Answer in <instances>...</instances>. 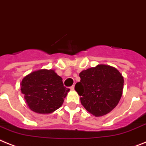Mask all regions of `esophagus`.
<instances>
[{
    "mask_svg": "<svg viewBox=\"0 0 146 146\" xmlns=\"http://www.w3.org/2000/svg\"><path fill=\"white\" fill-rule=\"evenodd\" d=\"M70 89L71 90H74V85H73V86H71L70 88Z\"/></svg>",
    "mask_w": 146,
    "mask_h": 146,
    "instance_id": "obj_1",
    "label": "esophagus"
}]
</instances>
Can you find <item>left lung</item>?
Returning a JSON list of instances; mask_svg holds the SVG:
<instances>
[{
	"instance_id": "obj_1",
	"label": "left lung",
	"mask_w": 146,
	"mask_h": 146,
	"mask_svg": "<svg viewBox=\"0 0 146 146\" xmlns=\"http://www.w3.org/2000/svg\"><path fill=\"white\" fill-rule=\"evenodd\" d=\"M80 82L75 90L81 96L82 105L95 117L111 112L119 103L122 94L124 79L118 70L100 64L79 73Z\"/></svg>"
}]
</instances>
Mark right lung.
<instances>
[{
  "instance_id": "right-lung-1",
  "label": "right lung",
  "mask_w": 146,
  "mask_h": 146,
  "mask_svg": "<svg viewBox=\"0 0 146 146\" xmlns=\"http://www.w3.org/2000/svg\"><path fill=\"white\" fill-rule=\"evenodd\" d=\"M21 85L29 109L38 113H50L59 108L70 90L52 70L34 71L24 77Z\"/></svg>"
}]
</instances>
